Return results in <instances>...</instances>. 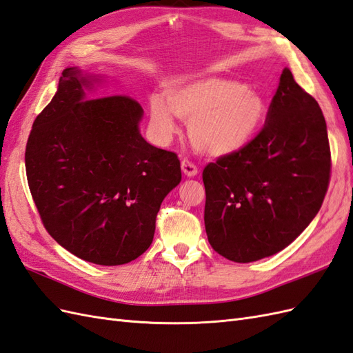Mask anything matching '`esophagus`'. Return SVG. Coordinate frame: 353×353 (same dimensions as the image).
Wrapping results in <instances>:
<instances>
[{
    "instance_id": "1",
    "label": "esophagus",
    "mask_w": 353,
    "mask_h": 353,
    "mask_svg": "<svg viewBox=\"0 0 353 353\" xmlns=\"http://www.w3.org/2000/svg\"><path fill=\"white\" fill-rule=\"evenodd\" d=\"M181 169H183V172L187 175V176H196L199 169L194 163H192L188 159H183L181 160Z\"/></svg>"
}]
</instances>
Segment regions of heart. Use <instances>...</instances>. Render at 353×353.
Listing matches in <instances>:
<instances>
[{"label":"heart","instance_id":"b5f03b06","mask_svg":"<svg viewBox=\"0 0 353 353\" xmlns=\"http://www.w3.org/2000/svg\"><path fill=\"white\" fill-rule=\"evenodd\" d=\"M261 94L237 80L209 77L169 88L166 101L153 97L151 123L161 138L172 137L174 114L188 123V135L196 150L211 156L239 151L260 130L265 119Z\"/></svg>","mask_w":353,"mask_h":353}]
</instances>
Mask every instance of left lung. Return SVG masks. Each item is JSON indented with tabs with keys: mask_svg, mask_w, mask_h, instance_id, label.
Wrapping results in <instances>:
<instances>
[{
	"mask_svg": "<svg viewBox=\"0 0 353 353\" xmlns=\"http://www.w3.org/2000/svg\"><path fill=\"white\" fill-rule=\"evenodd\" d=\"M205 228L214 251L251 263L287 248L315 218L331 176L327 123L285 68L263 129L203 169Z\"/></svg>",
	"mask_w": 353,
	"mask_h": 353,
	"instance_id": "obj_1",
	"label": "left lung"
}]
</instances>
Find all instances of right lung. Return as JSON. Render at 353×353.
<instances>
[{
    "label": "right lung",
    "mask_w": 353,
    "mask_h": 353,
    "mask_svg": "<svg viewBox=\"0 0 353 353\" xmlns=\"http://www.w3.org/2000/svg\"><path fill=\"white\" fill-rule=\"evenodd\" d=\"M88 80L66 68L38 114L25 150L46 230L75 256L126 264L153 242L161 202L181 181L176 153L141 137L142 107L128 94L85 98Z\"/></svg>",
    "instance_id": "obj_1"
}]
</instances>
